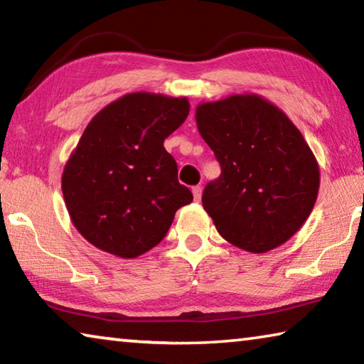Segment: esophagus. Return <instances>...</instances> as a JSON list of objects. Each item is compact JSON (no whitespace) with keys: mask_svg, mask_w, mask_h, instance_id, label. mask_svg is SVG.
<instances>
[{"mask_svg":"<svg viewBox=\"0 0 364 364\" xmlns=\"http://www.w3.org/2000/svg\"><path fill=\"white\" fill-rule=\"evenodd\" d=\"M193 194H194V200L199 202L200 197H202V188L200 186H194L193 188Z\"/></svg>","mask_w":364,"mask_h":364,"instance_id":"esophagus-1","label":"esophagus"}]
</instances>
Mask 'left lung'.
Wrapping results in <instances>:
<instances>
[{
  "instance_id": "obj_1",
  "label": "left lung",
  "mask_w": 364,
  "mask_h": 364,
  "mask_svg": "<svg viewBox=\"0 0 364 364\" xmlns=\"http://www.w3.org/2000/svg\"><path fill=\"white\" fill-rule=\"evenodd\" d=\"M200 136L221 175L202 205L228 242L254 254L284 244L315 207L319 167L299 128L257 95H232L199 104Z\"/></svg>"
}]
</instances>
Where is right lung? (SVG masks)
Segmentation results:
<instances>
[{
    "label": "right lung",
    "mask_w": 364,
    "mask_h": 364,
    "mask_svg": "<svg viewBox=\"0 0 364 364\" xmlns=\"http://www.w3.org/2000/svg\"><path fill=\"white\" fill-rule=\"evenodd\" d=\"M189 114L186 97L130 93L88 123L63 173L70 220L95 247L134 258L162 241L193 193L164 141Z\"/></svg>",
    "instance_id": "1"
}]
</instances>
